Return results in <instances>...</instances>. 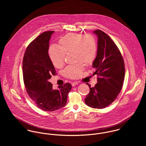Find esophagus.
<instances>
[{
  "label": "esophagus",
  "mask_w": 146,
  "mask_h": 146,
  "mask_svg": "<svg viewBox=\"0 0 146 146\" xmlns=\"http://www.w3.org/2000/svg\"><path fill=\"white\" fill-rule=\"evenodd\" d=\"M78 82H73V83H72V84H71V85H72V86H75V85H78Z\"/></svg>",
  "instance_id": "obj_1"
}]
</instances>
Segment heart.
I'll list each match as a JSON object with an SVG mask.
<instances>
[{"label":"heart","mask_w":146,"mask_h":146,"mask_svg":"<svg viewBox=\"0 0 146 146\" xmlns=\"http://www.w3.org/2000/svg\"><path fill=\"white\" fill-rule=\"evenodd\" d=\"M60 45H52L49 49V55L54 67L60 68L64 62L66 54L74 51L76 61H83L89 64L95 60L98 50L96 38L92 34L83 35L78 33H68L62 37L59 41ZM82 62L67 66L64 70V74L70 78L79 77L84 70Z\"/></svg>","instance_id":"heart-1"}]
</instances>
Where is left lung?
Wrapping results in <instances>:
<instances>
[{"label":"left lung","mask_w":146,"mask_h":146,"mask_svg":"<svg viewBox=\"0 0 146 146\" xmlns=\"http://www.w3.org/2000/svg\"><path fill=\"white\" fill-rule=\"evenodd\" d=\"M98 38L97 56L93 63L97 83L94 87L86 84L90 92L85 98L86 104L94 108H104L111 104L120 92L125 76L122 55L114 42L104 31L96 30Z\"/></svg>","instance_id":"obj_1"}]
</instances>
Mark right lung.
<instances>
[{"label": "right lung", "mask_w": 146, "mask_h": 146, "mask_svg": "<svg viewBox=\"0 0 146 146\" xmlns=\"http://www.w3.org/2000/svg\"><path fill=\"white\" fill-rule=\"evenodd\" d=\"M54 31H45L27 47L22 62L23 82L26 92L36 106L45 111L63 107L72 88L70 83L53 89L48 80L56 71L48 54L49 40Z\"/></svg>", "instance_id": "right-lung-1"}]
</instances>
